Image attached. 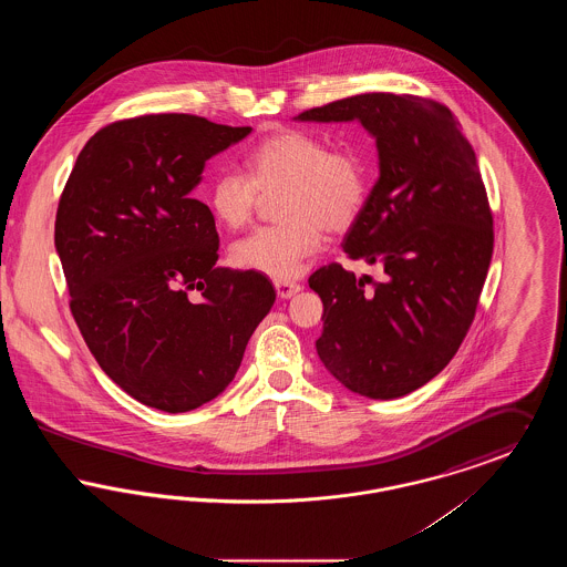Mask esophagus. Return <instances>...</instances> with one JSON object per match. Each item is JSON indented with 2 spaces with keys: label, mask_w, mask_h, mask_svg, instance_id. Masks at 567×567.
Wrapping results in <instances>:
<instances>
[{
  "label": "esophagus",
  "mask_w": 567,
  "mask_h": 567,
  "mask_svg": "<svg viewBox=\"0 0 567 567\" xmlns=\"http://www.w3.org/2000/svg\"><path fill=\"white\" fill-rule=\"evenodd\" d=\"M274 287H276V293L280 299H289V297H293L301 291V285L289 282V280H276Z\"/></svg>",
  "instance_id": "1"
}]
</instances>
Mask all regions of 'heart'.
Returning a JSON list of instances; mask_svg holds the SVG:
<instances>
[{
  "label": "heart",
  "instance_id": "1",
  "mask_svg": "<svg viewBox=\"0 0 567 567\" xmlns=\"http://www.w3.org/2000/svg\"><path fill=\"white\" fill-rule=\"evenodd\" d=\"M250 176L220 172L208 190V206L216 220L240 229L259 204L261 193L278 199L282 223L261 227L231 246V261L243 270L274 280H291L303 270L329 234L349 229L361 213L370 167L352 146L327 148L323 140L301 132H278L261 140L248 157Z\"/></svg>",
  "mask_w": 567,
  "mask_h": 567
}]
</instances>
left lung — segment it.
Wrapping results in <instances>:
<instances>
[{
    "mask_svg": "<svg viewBox=\"0 0 567 567\" xmlns=\"http://www.w3.org/2000/svg\"><path fill=\"white\" fill-rule=\"evenodd\" d=\"M296 121H357L377 140V185L342 248L386 278L331 264L308 285L323 301L327 372L370 400L402 398L449 365L476 315L493 255L476 153L451 110L416 95L363 93Z\"/></svg>",
    "mask_w": 567,
    "mask_h": 567,
    "instance_id": "8db88e82",
    "label": "left lung"
}]
</instances>
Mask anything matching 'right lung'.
<instances>
[{"instance_id": "1", "label": "right lung", "mask_w": 567, "mask_h": 567, "mask_svg": "<svg viewBox=\"0 0 567 567\" xmlns=\"http://www.w3.org/2000/svg\"><path fill=\"white\" fill-rule=\"evenodd\" d=\"M250 132L193 114L116 121L61 193L54 248L74 321L140 404L176 414L215 400L274 306L264 274L216 268L215 216L190 195L206 162Z\"/></svg>"}]
</instances>
